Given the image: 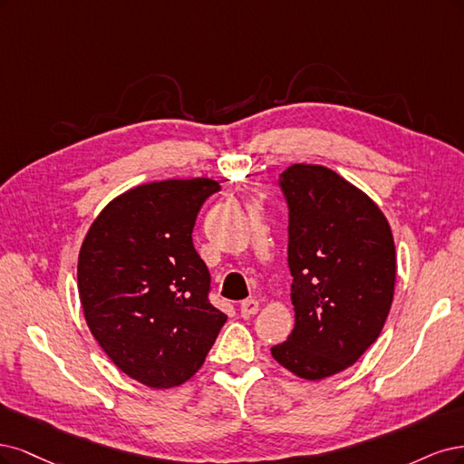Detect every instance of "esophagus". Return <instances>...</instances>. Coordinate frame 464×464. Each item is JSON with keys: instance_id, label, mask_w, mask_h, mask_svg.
Returning a JSON list of instances; mask_svg holds the SVG:
<instances>
[{"instance_id": "obj_1", "label": "esophagus", "mask_w": 464, "mask_h": 464, "mask_svg": "<svg viewBox=\"0 0 464 464\" xmlns=\"http://www.w3.org/2000/svg\"><path fill=\"white\" fill-rule=\"evenodd\" d=\"M260 310V304L258 301H254V298H246V301L241 303V316L248 318V316H254Z\"/></svg>"}]
</instances>
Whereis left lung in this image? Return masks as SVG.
I'll list each match as a JSON object with an SVG mask.
<instances>
[{
    "mask_svg": "<svg viewBox=\"0 0 464 464\" xmlns=\"http://www.w3.org/2000/svg\"><path fill=\"white\" fill-rule=\"evenodd\" d=\"M289 206L295 327L276 361L310 382L349 368L376 341L395 291L392 227L368 194L324 166L279 175Z\"/></svg>",
    "mask_w": 464,
    "mask_h": 464,
    "instance_id": "left-lung-1",
    "label": "left lung"
}]
</instances>
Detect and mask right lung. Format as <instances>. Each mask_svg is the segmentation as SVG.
<instances>
[{
    "label": "right lung",
    "mask_w": 464,
    "mask_h": 464,
    "mask_svg": "<svg viewBox=\"0 0 464 464\" xmlns=\"http://www.w3.org/2000/svg\"><path fill=\"white\" fill-rule=\"evenodd\" d=\"M212 179H168L113 198L88 229L77 266L84 320L111 362L154 390L190 380L227 316L210 304L194 221Z\"/></svg>",
    "instance_id": "1"
}]
</instances>
